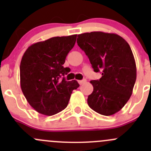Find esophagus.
Returning <instances> with one entry per match:
<instances>
[{
	"label": "esophagus",
	"instance_id": "obj_1",
	"mask_svg": "<svg viewBox=\"0 0 151 151\" xmlns=\"http://www.w3.org/2000/svg\"><path fill=\"white\" fill-rule=\"evenodd\" d=\"M85 82H86V80H78V83H80V85H82V84H83V83H85Z\"/></svg>",
	"mask_w": 151,
	"mask_h": 151
}]
</instances>
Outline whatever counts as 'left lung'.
Instances as JSON below:
<instances>
[{"label":"left lung","instance_id":"left-lung-1","mask_svg":"<svg viewBox=\"0 0 151 151\" xmlns=\"http://www.w3.org/2000/svg\"><path fill=\"white\" fill-rule=\"evenodd\" d=\"M77 42L93 71L102 75L90 82L93 91L88 97V106L101 115H114L129 101L136 82V63L130 46L121 36L101 31L79 34Z\"/></svg>","mask_w":151,"mask_h":151}]
</instances>
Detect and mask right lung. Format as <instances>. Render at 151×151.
<instances>
[{
  "mask_svg": "<svg viewBox=\"0 0 151 151\" xmlns=\"http://www.w3.org/2000/svg\"><path fill=\"white\" fill-rule=\"evenodd\" d=\"M76 39L77 35L50 38L32 45L22 56L21 89L30 106L42 115L63 110L73 90L80 86L76 80L66 81L64 76L70 68L63 66Z\"/></svg>",
  "mask_w": 151,
  "mask_h": 151,
  "instance_id": "obj_1",
  "label": "right lung"
}]
</instances>
